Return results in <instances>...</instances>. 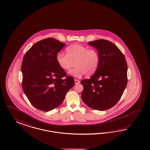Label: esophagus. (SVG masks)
Instances as JSON below:
<instances>
[{
    "label": "esophagus",
    "instance_id": "esophagus-1",
    "mask_svg": "<svg viewBox=\"0 0 150 150\" xmlns=\"http://www.w3.org/2000/svg\"><path fill=\"white\" fill-rule=\"evenodd\" d=\"M75 84H77V83H80V81L77 79H75Z\"/></svg>",
    "mask_w": 150,
    "mask_h": 150
}]
</instances>
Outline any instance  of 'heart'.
I'll list each match as a JSON object with an SVG mask.
<instances>
[{"label": "heart", "mask_w": 150, "mask_h": 150, "mask_svg": "<svg viewBox=\"0 0 150 150\" xmlns=\"http://www.w3.org/2000/svg\"><path fill=\"white\" fill-rule=\"evenodd\" d=\"M67 54L59 52L56 55V61L59 67L76 77L85 74L89 76L95 73L100 64V55L95 49H88L81 45H70L65 49Z\"/></svg>", "instance_id": "1"}]
</instances>
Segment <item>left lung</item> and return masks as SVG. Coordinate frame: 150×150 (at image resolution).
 <instances>
[{
  "label": "left lung",
  "instance_id": "obj_1",
  "mask_svg": "<svg viewBox=\"0 0 150 150\" xmlns=\"http://www.w3.org/2000/svg\"><path fill=\"white\" fill-rule=\"evenodd\" d=\"M100 55V64L90 79L80 82L83 86L81 98L92 109L105 110L113 107L123 95L127 82V65L121 52L110 41L89 42Z\"/></svg>",
  "mask_w": 150,
  "mask_h": 150
}]
</instances>
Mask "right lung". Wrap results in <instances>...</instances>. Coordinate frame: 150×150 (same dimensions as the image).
I'll use <instances>...</instances> for the list:
<instances>
[{"mask_svg": "<svg viewBox=\"0 0 150 150\" xmlns=\"http://www.w3.org/2000/svg\"><path fill=\"white\" fill-rule=\"evenodd\" d=\"M65 45L53 38L37 42L23 58L22 86L31 104L48 112L63 102L66 93L74 86V77L59 67L56 55Z\"/></svg>", "mask_w": 150, "mask_h": 150, "instance_id": "1", "label": "right lung"}]
</instances>
